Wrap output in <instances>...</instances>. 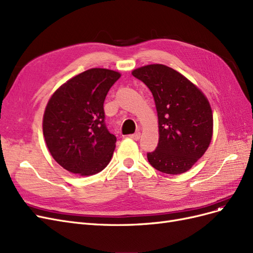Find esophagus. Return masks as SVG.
<instances>
[{"instance_id": "1", "label": "esophagus", "mask_w": 253, "mask_h": 253, "mask_svg": "<svg viewBox=\"0 0 253 253\" xmlns=\"http://www.w3.org/2000/svg\"><path fill=\"white\" fill-rule=\"evenodd\" d=\"M129 137H131V138L134 140H138L140 138V132H136L135 134L129 135Z\"/></svg>"}]
</instances>
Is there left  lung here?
Instances as JSON below:
<instances>
[{
	"label": "left lung",
	"mask_w": 253,
	"mask_h": 253,
	"mask_svg": "<svg viewBox=\"0 0 253 253\" xmlns=\"http://www.w3.org/2000/svg\"><path fill=\"white\" fill-rule=\"evenodd\" d=\"M132 75L150 88L156 105L159 139L156 150L148 153L149 163L167 174L187 172L211 143L209 100L194 83L167 65H144Z\"/></svg>",
	"instance_id": "1"
}]
</instances>
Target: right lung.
Here are the masks:
<instances>
[{"mask_svg":"<svg viewBox=\"0 0 253 253\" xmlns=\"http://www.w3.org/2000/svg\"><path fill=\"white\" fill-rule=\"evenodd\" d=\"M121 74L90 68L51 95L43 115V135L52 158L68 172L94 175L111 162L116 136L104 124V99Z\"/></svg>","mask_w":253,"mask_h":253,"instance_id":"1","label":"right lung"}]
</instances>
